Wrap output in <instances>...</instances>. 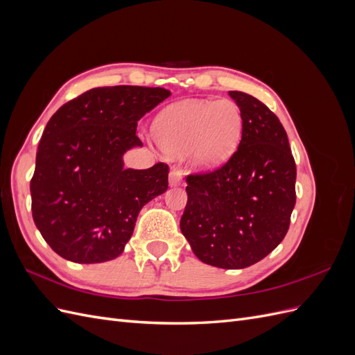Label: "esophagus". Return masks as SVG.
Instances as JSON below:
<instances>
[{"label": "esophagus", "instance_id": "esophagus-1", "mask_svg": "<svg viewBox=\"0 0 355 355\" xmlns=\"http://www.w3.org/2000/svg\"><path fill=\"white\" fill-rule=\"evenodd\" d=\"M182 179H184V175H182V171L178 168H173L170 171L168 175V182H170V187H178L182 184Z\"/></svg>", "mask_w": 355, "mask_h": 355}]
</instances>
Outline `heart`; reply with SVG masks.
Segmentation results:
<instances>
[{"mask_svg":"<svg viewBox=\"0 0 355 355\" xmlns=\"http://www.w3.org/2000/svg\"><path fill=\"white\" fill-rule=\"evenodd\" d=\"M243 115L230 99L187 101L161 111L154 121L157 144L168 154H188L191 164L210 170L223 164L241 136Z\"/></svg>","mask_w":355,"mask_h":355,"instance_id":"1","label":"heart"}]
</instances>
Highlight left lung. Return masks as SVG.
Masks as SVG:
<instances>
[{
    "instance_id": "1",
    "label": "left lung",
    "mask_w": 355,
    "mask_h": 355,
    "mask_svg": "<svg viewBox=\"0 0 355 355\" xmlns=\"http://www.w3.org/2000/svg\"><path fill=\"white\" fill-rule=\"evenodd\" d=\"M230 96L243 115L240 145L220 168L187 178L180 231L201 262L241 270L286 237L296 202V164L277 115L250 94Z\"/></svg>"
}]
</instances>
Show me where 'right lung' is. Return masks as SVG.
Here are the masks:
<instances>
[{"instance_id": "right-lung-1", "label": "right lung", "mask_w": 355, "mask_h": 355, "mask_svg": "<svg viewBox=\"0 0 355 355\" xmlns=\"http://www.w3.org/2000/svg\"><path fill=\"white\" fill-rule=\"evenodd\" d=\"M170 94L161 87H98L50 118L31 180L32 218L63 259H115L132 237L139 211L167 191V164L125 168L123 157L142 146L137 121Z\"/></svg>"}]
</instances>
